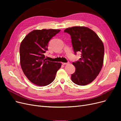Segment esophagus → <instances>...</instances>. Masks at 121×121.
Instances as JSON below:
<instances>
[{"label":"esophagus","instance_id":"1","mask_svg":"<svg viewBox=\"0 0 121 121\" xmlns=\"http://www.w3.org/2000/svg\"><path fill=\"white\" fill-rule=\"evenodd\" d=\"M69 62H68V63H63V65H68L69 64Z\"/></svg>","mask_w":121,"mask_h":121}]
</instances>
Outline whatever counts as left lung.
<instances>
[{
  "mask_svg": "<svg viewBox=\"0 0 121 121\" xmlns=\"http://www.w3.org/2000/svg\"><path fill=\"white\" fill-rule=\"evenodd\" d=\"M71 35L74 51L81 52L79 60L73 62L76 68L72 81L84 86L92 82L100 73L104 63V45L101 40L91 29L75 26L64 30Z\"/></svg>",
  "mask_w": 121,
  "mask_h": 121,
  "instance_id": "obj_1",
  "label": "left lung"
}]
</instances>
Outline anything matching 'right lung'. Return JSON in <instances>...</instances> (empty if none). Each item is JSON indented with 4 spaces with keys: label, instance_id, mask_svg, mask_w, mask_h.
<instances>
[{
    "label": "right lung",
    "instance_id": "right-lung-1",
    "mask_svg": "<svg viewBox=\"0 0 121 121\" xmlns=\"http://www.w3.org/2000/svg\"><path fill=\"white\" fill-rule=\"evenodd\" d=\"M56 29L35 30L22 41L20 47V64L24 74L30 81L40 86L48 85L56 77L60 63L46 60L44 56L48 43L60 32Z\"/></svg>",
    "mask_w": 121,
    "mask_h": 121
}]
</instances>
